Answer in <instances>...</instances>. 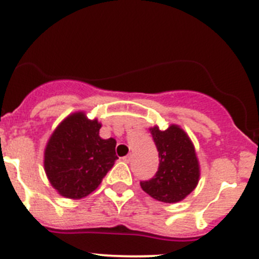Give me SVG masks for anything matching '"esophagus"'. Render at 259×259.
<instances>
[{"instance_id":"obj_1","label":"esophagus","mask_w":259,"mask_h":259,"mask_svg":"<svg viewBox=\"0 0 259 259\" xmlns=\"http://www.w3.org/2000/svg\"><path fill=\"white\" fill-rule=\"evenodd\" d=\"M122 160H124L125 163H130V161H132V155L124 156V158H122Z\"/></svg>"}]
</instances>
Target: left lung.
Segmentation results:
<instances>
[{
	"label": "left lung",
	"instance_id": "8db88e82",
	"mask_svg": "<svg viewBox=\"0 0 259 259\" xmlns=\"http://www.w3.org/2000/svg\"><path fill=\"white\" fill-rule=\"evenodd\" d=\"M150 134L159 153V168L151 179L140 187L154 199L177 203L195 189L199 180V163L194 145L178 125L166 130L150 127Z\"/></svg>",
	"mask_w": 259,
	"mask_h": 259
}]
</instances>
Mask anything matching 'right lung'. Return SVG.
<instances>
[{"mask_svg":"<svg viewBox=\"0 0 259 259\" xmlns=\"http://www.w3.org/2000/svg\"><path fill=\"white\" fill-rule=\"evenodd\" d=\"M101 124L83 113L67 116L45 149L46 176L62 197L80 199L93 193L117 159L116 142L101 139Z\"/></svg>","mask_w":259,"mask_h":259,"instance_id":"add662e5","label":"right lung"}]
</instances>
